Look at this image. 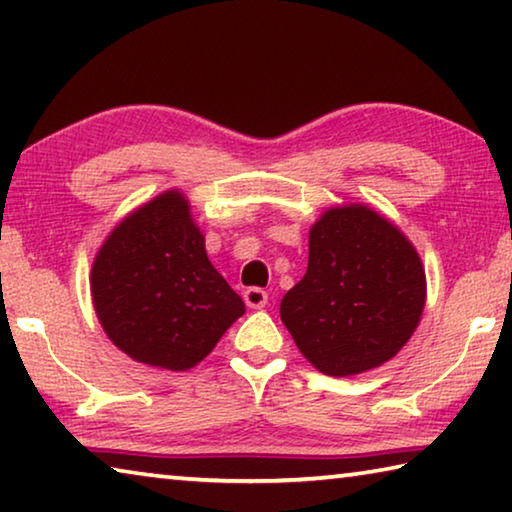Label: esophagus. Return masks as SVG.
<instances>
[{
  "label": "esophagus",
  "instance_id": "1",
  "mask_svg": "<svg viewBox=\"0 0 512 512\" xmlns=\"http://www.w3.org/2000/svg\"><path fill=\"white\" fill-rule=\"evenodd\" d=\"M244 300L250 309H262L268 302V293L259 287H250L244 291Z\"/></svg>",
  "mask_w": 512,
  "mask_h": 512
}]
</instances>
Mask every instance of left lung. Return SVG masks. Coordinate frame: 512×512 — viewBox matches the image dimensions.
<instances>
[{
  "instance_id": "1",
  "label": "left lung",
  "mask_w": 512,
  "mask_h": 512,
  "mask_svg": "<svg viewBox=\"0 0 512 512\" xmlns=\"http://www.w3.org/2000/svg\"><path fill=\"white\" fill-rule=\"evenodd\" d=\"M424 300L420 255L400 228L366 205H343L311 225L307 273L280 316L311 366L348 377L404 348Z\"/></svg>"
}]
</instances>
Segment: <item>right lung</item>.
I'll use <instances>...</instances> for the list:
<instances>
[{
	"mask_svg": "<svg viewBox=\"0 0 512 512\" xmlns=\"http://www.w3.org/2000/svg\"><path fill=\"white\" fill-rule=\"evenodd\" d=\"M92 302L108 339L128 357L189 370L244 314L205 253V237L178 189L137 207L92 264Z\"/></svg>",
	"mask_w": 512,
	"mask_h": 512,
	"instance_id": "1",
	"label": "right lung"
}]
</instances>
